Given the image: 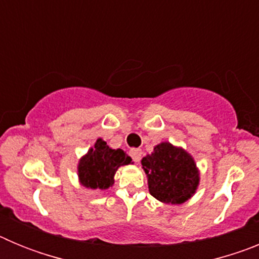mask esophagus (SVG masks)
<instances>
[{
    "instance_id": "1",
    "label": "esophagus",
    "mask_w": 259,
    "mask_h": 259,
    "mask_svg": "<svg viewBox=\"0 0 259 259\" xmlns=\"http://www.w3.org/2000/svg\"><path fill=\"white\" fill-rule=\"evenodd\" d=\"M141 154H143V152H141L140 149H131L130 150V155H131V158L134 159V162H140L141 159Z\"/></svg>"
}]
</instances>
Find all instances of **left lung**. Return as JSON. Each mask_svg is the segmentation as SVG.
I'll return each instance as SVG.
<instances>
[{
	"mask_svg": "<svg viewBox=\"0 0 259 259\" xmlns=\"http://www.w3.org/2000/svg\"><path fill=\"white\" fill-rule=\"evenodd\" d=\"M153 197L166 203H183L198 185V171L191 155L168 143L154 148L141 161Z\"/></svg>",
	"mask_w": 259,
	"mask_h": 259,
	"instance_id": "obj_1",
	"label": "left lung"
}]
</instances>
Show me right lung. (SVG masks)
Listing matches in <instances>:
<instances>
[{"mask_svg": "<svg viewBox=\"0 0 259 259\" xmlns=\"http://www.w3.org/2000/svg\"><path fill=\"white\" fill-rule=\"evenodd\" d=\"M131 157L122 149H110L98 139L79 163V179L87 188L107 189L114 184V175L119 166L131 163Z\"/></svg>", "mask_w": 259, "mask_h": 259, "instance_id": "add662e5", "label": "right lung"}]
</instances>
